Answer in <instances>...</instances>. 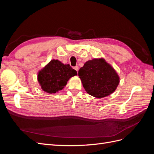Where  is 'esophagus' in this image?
<instances>
[{"instance_id": "esophagus-1", "label": "esophagus", "mask_w": 154, "mask_h": 154, "mask_svg": "<svg viewBox=\"0 0 154 154\" xmlns=\"http://www.w3.org/2000/svg\"><path fill=\"white\" fill-rule=\"evenodd\" d=\"M74 69L76 70V71L78 72V66H76V67H74Z\"/></svg>"}]
</instances>
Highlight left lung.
<instances>
[{"label":"left lung","mask_w":154,"mask_h":154,"mask_svg":"<svg viewBox=\"0 0 154 154\" xmlns=\"http://www.w3.org/2000/svg\"><path fill=\"white\" fill-rule=\"evenodd\" d=\"M78 76L86 92L97 98L111 94L119 83L118 73L103 58L88 60L79 70Z\"/></svg>","instance_id":"obj_1"}]
</instances>
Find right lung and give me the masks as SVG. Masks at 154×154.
<instances>
[{"label":"right lung","mask_w":154,"mask_h":154,"mask_svg":"<svg viewBox=\"0 0 154 154\" xmlns=\"http://www.w3.org/2000/svg\"><path fill=\"white\" fill-rule=\"evenodd\" d=\"M76 75V71L69 64L53 59L38 72V81L44 91L54 94L62 90L69 79Z\"/></svg>","instance_id":"obj_1"}]
</instances>
